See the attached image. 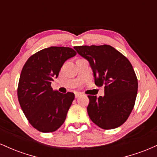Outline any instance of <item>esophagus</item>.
<instances>
[{
  "label": "esophagus",
  "instance_id": "34e87169",
  "mask_svg": "<svg viewBox=\"0 0 157 157\" xmlns=\"http://www.w3.org/2000/svg\"><path fill=\"white\" fill-rule=\"evenodd\" d=\"M82 95V93L80 92H75V97L76 98H77V97H79L80 96H81Z\"/></svg>",
  "mask_w": 157,
  "mask_h": 157
}]
</instances>
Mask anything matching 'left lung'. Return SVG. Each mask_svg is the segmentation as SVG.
<instances>
[{
  "instance_id": "left-lung-1",
  "label": "left lung",
  "mask_w": 157,
  "mask_h": 157,
  "mask_svg": "<svg viewBox=\"0 0 157 157\" xmlns=\"http://www.w3.org/2000/svg\"><path fill=\"white\" fill-rule=\"evenodd\" d=\"M74 48L89 62L95 84L105 86L103 97L88 96L90 119L102 129L120 127L130 116L137 94L138 80L130 61L109 45Z\"/></svg>"
}]
</instances>
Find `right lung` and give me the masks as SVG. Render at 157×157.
<instances>
[{
  "mask_svg": "<svg viewBox=\"0 0 157 157\" xmlns=\"http://www.w3.org/2000/svg\"><path fill=\"white\" fill-rule=\"evenodd\" d=\"M73 48L51 46L27 60L20 76L17 97L23 112L37 131L50 133L63 124L75 94L54 91L51 83L68 59L76 55Z\"/></svg>",
  "mask_w": 157,
  "mask_h": 157,
  "instance_id": "1",
  "label": "right lung"
}]
</instances>
